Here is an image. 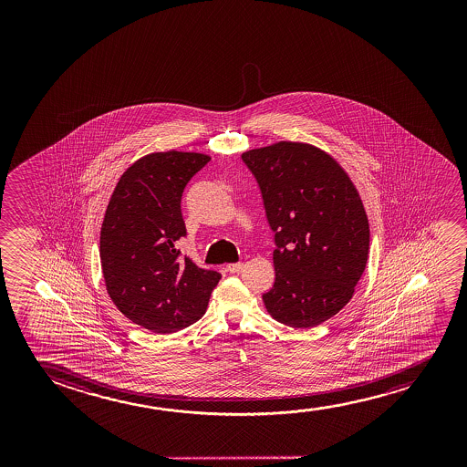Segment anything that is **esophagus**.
I'll return each mask as SVG.
<instances>
[{
    "instance_id": "34e87169",
    "label": "esophagus",
    "mask_w": 467,
    "mask_h": 467,
    "mask_svg": "<svg viewBox=\"0 0 467 467\" xmlns=\"http://www.w3.org/2000/svg\"><path fill=\"white\" fill-rule=\"evenodd\" d=\"M243 263H230L228 266H226V269L230 271V273H239L241 269H243Z\"/></svg>"
}]
</instances>
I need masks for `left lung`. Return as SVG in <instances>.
<instances>
[{
	"label": "left lung",
	"instance_id": "left-lung-1",
	"mask_svg": "<svg viewBox=\"0 0 467 467\" xmlns=\"http://www.w3.org/2000/svg\"><path fill=\"white\" fill-rule=\"evenodd\" d=\"M243 161L275 233L265 306L285 326H319L349 303L367 265L370 230L358 190L332 156L307 143L279 141Z\"/></svg>",
	"mask_w": 467,
	"mask_h": 467
}]
</instances>
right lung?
Here are the masks:
<instances>
[{
    "label": "right lung",
    "mask_w": 467,
    "mask_h": 467,
    "mask_svg": "<svg viewBox=\"0 0 467 467\" xmlns=\"http://www.w3.org/2000/svg\"><path fill=\"white\" fill-rule=\"evenodd\" d=\"M209 161L173 150L147 154L122 173L105 212L100 262L107 292L128 319L154 333L179 332L201 319L222 277L175 249L186 236L182 196Z\"/></svg>",
    "instance_id": "right-lung-1"
}]
</instances>
